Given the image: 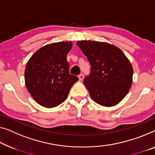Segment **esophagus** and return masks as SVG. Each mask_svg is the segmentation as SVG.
Instances as JSON below:
<instances>
[{
  "label": "esophagus",
  "instance_id": "esophagus-1",
  "mask_svg": "<svg viewBox=\"0 0 155 155\" xmlns=\"http://www.w3.org/2000/svg\"><path fill=\"white\" fill-rule=\"evenodd\" d=\"M78 78H79L80 81H82L84 79V74H81L78 75Z\"/></svg>",
  "mask_w": 155,
  "mask_h": 155
}]
</instances>
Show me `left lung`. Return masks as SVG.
Wrapping results in <instances>:
<instances>
[{"label":"left lung","instance_id":"1","mask_svg":"<svg viewBox=\"0 0 155 155\" xmlns=\"http://www.w3.org/2000/svg\"><path fill=\"white\" fill-rule=\"evenodd\" d=\"M91 65L84 84L92 100L103 107H113L123 100L132 84L133 68L115 46L107 42L81 40L77 42Z\"/></svg>","mask_w":155,"mask_h":155}]
</instances>
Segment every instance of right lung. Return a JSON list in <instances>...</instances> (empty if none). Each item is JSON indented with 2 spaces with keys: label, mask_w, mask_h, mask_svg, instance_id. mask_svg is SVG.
Listing matches in <instances>:
<instances>
[{
  "label": "right lung",
  "mask_w": 155,
  "mask_h": 155,
  "mask_svg": "<svg viewBox=\"0 0 155 155\" xmlns=\"http://www.w3.org/2000/svg\"><path fill=\"white\" fill-rule=\"evenodd\" d=\"M71 41L44 46L32 55L25 70V84L34 100L46 108L55 107L66 100L78 80L70 74L67 55Z\"/></svg>",
  "instance_id": "obj_1"
}]
</instances>
